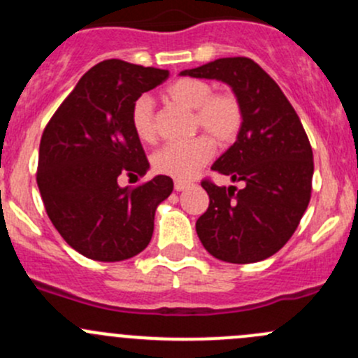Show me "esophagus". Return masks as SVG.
<instances>
[{
  "label": "esophagus",
  "mask_w": 358,
  "mask_h": 358,
  "mask_svg": "<svg viewBox=\"0 0 358 358\" xmlns=\"http://www.w3.org/2000/svg\"><path fill=\"white\" fill-rule=\"evenodd\" d=\"M187 187H190L189 182H183V180H176V182H175V190H176V192H182V190H185Z\"/></svg>",
  "instance_id": "1"
}]
</instances>
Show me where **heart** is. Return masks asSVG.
I'll return each mask as SVG.
<instances>
[{"label":"heart","mask_w":358,"mask_h":358,"mask_svg":"<svg viewBox=\"0 0 358 358\" xmlns=\"http://www.w3.org/2000/svg\"><path fill=\"white\" fill-rule=\"evenodd\" d=\"M166 93L173 102L196 110V128L204 129L220 145L237 138L243 126V106L234 93H213V86L208 81L196 78H182L171 83ZM129 121L140 142L152 143L156 140L152 100L149 96H138L133 102ZM210 139L201 135L183 143H166L152 156L154 169L178 180L190 178L215 154V143Z\"/></svg>","instance_id":"obj_1"}]
</instances>
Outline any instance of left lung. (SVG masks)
<instances>
[{
  "mask_svg": "<svg viewBox=\"0 0 358 358\" xmlns=\"http://www.w3.org/2000/svg\"><path fill=\"white\" fill-rule=\"evenodd\" d=\"M180 74L225 83L243 106L237 140L211 169L244 187L201 183L209 196L196 223L202 246L237 265L270 258L291 239L312 196L313 154L301 121L279 85L246 57L218 59Z\"/></svg>",
  "mask_w": 358,
  "mask_h": 358,
  "instance_id": "8db88e82",
  "label": "left lung"
}]
</instances>
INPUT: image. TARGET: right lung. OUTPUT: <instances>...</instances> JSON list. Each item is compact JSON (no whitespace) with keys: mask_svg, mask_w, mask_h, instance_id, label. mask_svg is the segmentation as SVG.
<instances>
[{"mask_svg":"<svg viewBox=\"0 0 358 358\" xmlns=\"http://www.w3.org/2000/svg\"><path fill=\"white\" fill-rule=\"evenodd\" d=\"M169 76L164 69L103 60L57 109L39 143V194L64 241L96 262H122L149 246L157 206L173 192L166 175L129 189L119 175L150 168L131 129V106Z\"/></svg>","mask_w":358,"mask_h":358,"instance_id":"add662e5","label":"right lung"}]
</instances>
